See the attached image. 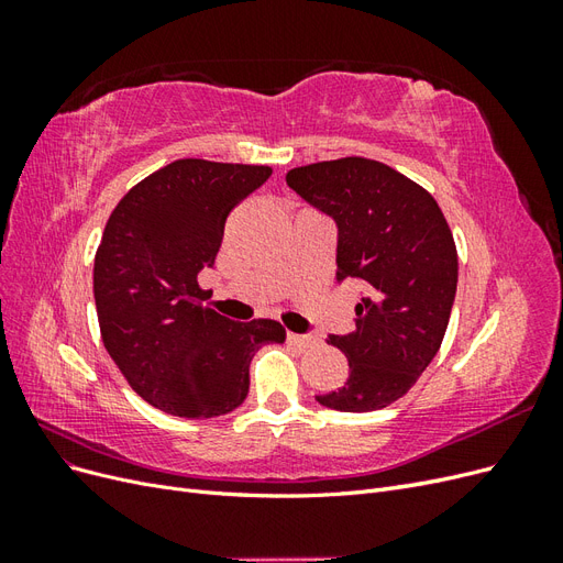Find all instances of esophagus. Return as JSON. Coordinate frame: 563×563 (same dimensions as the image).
Returning <instances> with one entry per match:
<instances>
[{
    "label": "esophagus",
    "mask_w": 563,
    "mask_h": 563,
    "mask_svg": "<svg viewBox=\"0 0 563 563\" xmlns=\"http://www.w3.org/2000/svg\"><path fill=\"white\" fill-rule=\"evenodd\" d=\"M288 340H291V343L298 347H314L321 343L319 335H314V333H288Z\"/></svg>",
    "instance_id": "34e87169"
}]
</instances>
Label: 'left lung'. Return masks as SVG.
<instances>
[{"label": "left lung", "instance_id": "obj_1", "mask_svg": "<svg viewBox=\"0 0 563 563\" xmlns=\"http://www.w3.org/2000/svg\"><path fill=\"white\" fill-rule=\"evenodd\" d=\"M286 183L335 220V279H356L354 331L329 335L350 376L317 401L368 413L416 385L444 340L457 286V251L434 197L387 164L345 157L298 166Z\"/></svg>", "mask_w": 563, "mask_h": 563}]
</instances>
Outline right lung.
I'll list each match as a JSON object with an SVG mask.
<instances>
[{"mask_svg": "<svg viewBox=\"0 0 563 563\" xmlns=\"http://www.w3.org/2000/svg\"><path fill=\"white\" fill-rule=\"evenodd\" d=\"M272 176L269 166L178 159L117 203L93 263L103 345L147 404L178 418H216L249 395V366L284 343L279 321H232L201 305L230 211Z\"/></svg>", "mask_w": 563, "mask_h": 563, "instance_id": "right-lung-1", "label": "right lung"}]
</instances>
